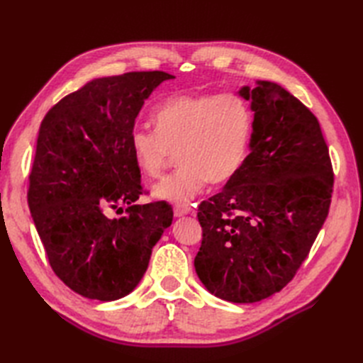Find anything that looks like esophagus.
Returning <instances> with one entry per match:
<instances>
[{
    "mask_svg": "<svg viewBox=\"0 0 363 363\" xmlns=\"http://www.w3.org/2000/svg\"><path fill=\"white\" fill-rule=\"evenodd\" d=\"M194 211L191 207H188V206H175L174 207V215H175V218H182V216H186V215H189V213H192Z\"/></svg>",
    "mask_w": 363,
    "mask_h": 363,
    "instance_id": "1",
    "label": "esophagus"
}]
</instances>
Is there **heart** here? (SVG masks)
Returning a JSON list of instances; mask_svg holds the SVG:
<instances>
[{
	"instance_id": "1",
	"label": "heart",
	"mask_w": 363,
	"mask_h": 363,
	"mask_svg": "<svg viewBox=\"0 0 363 363\" xmlns=\"http://www.w3.org/2000/svg\"><path fill=\"white\" fill-rule=\"evenodd\" d=\"M156 131L136 128L128 147L145 179H157L179 155L182 167L152 188L159 200L188 204L208 182L232 180L244 167L252 136V112L233 94L171 96L155 115Z\"/></svg>"
}]
</instances>
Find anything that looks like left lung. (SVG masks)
I'll list each match as a JSON object with an SVG mask.
<instances>
[{
  "mask_svg": "<svg viewBox=\"0 0 363 363\" xmlns=\"http://www.w3.org/2000/svg\"><path fill=\"white\" fill-rule=\"evenodd\" d=\"M252 136L244 167L199 208L194 265L204 288L230 303L281 291L307 257L330 207L333 171L318 119L272 82L242 86Z\"/></svg>",
  "mask_w": 363,
  "mask_h": 363,
  "instance_id": "8db88e82",
  "label": "left lung"
}]
</instances>
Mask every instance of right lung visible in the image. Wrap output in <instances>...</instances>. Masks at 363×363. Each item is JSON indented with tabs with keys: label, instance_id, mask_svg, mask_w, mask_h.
Instances as JSON below:
<instances>
[{
	"label": "right lung",
	"instance_id": "right-lung-1",
	"mask_svg": "<svg viewBox=\"0 0 363 363\" xmlns=\"http://www.w3.org/2000/svg\"><path fill=\"white\" fill-rule=\"evenodd\" d=\"M172 79L162 71L94 79L40 124L28 207L52 271L89 300L115 301L135 291L172 224L171 206L136 204L140 172L128 147L145 100ZM121 203L129 206L127 216L105 215Z\"/></svg>",
	"mask_w": 363,
	"mask_h": 363
}]
</instances>
